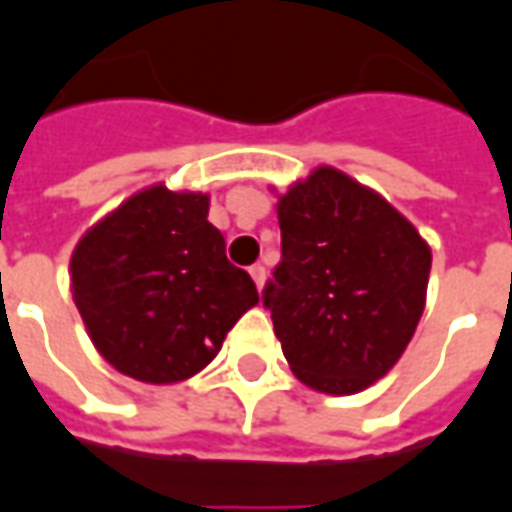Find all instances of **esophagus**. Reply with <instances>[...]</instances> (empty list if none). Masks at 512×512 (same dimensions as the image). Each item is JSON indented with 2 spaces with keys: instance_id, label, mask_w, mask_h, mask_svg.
I'll return each instance as SVG.
<instances>
[{
  "instance_id": "34e87169",
  "label": "esophagus",
  "mask_w": 512,
  "mask_h": 512,
  "mask_svg": "<svg viewBox=\"0 0 512 512\" xmlns=\"http://www.w3.org/2000/svg\"><path fill=\"white\" fill-rule=\"evenodd\" d=\"M250 278H253V281H256V286L262 289L264 278H267V270H264L262 264H253V267H250Z\"/></svg>"
}]
</instances>
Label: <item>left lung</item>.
<instances>
[{
  "label": "left lung",
  "instance_id": "left-lung-1",
  "mask_svg": "<svg viewBox=\"0 0 512 512\" xmlns=\"http://www.w3.org/2000/svg\"><path fill=\"white\" fill-rule=\"evenodd\" d=\"M281 262L262 292L286 361L306 386L355 394L400 361L419 325L430 248L342 170L317 168L278 198Z\"/></svg>",
  "mask_w": 512,
  "mask_h": 512
}]
</instances>
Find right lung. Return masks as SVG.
I'll return each mask as SVG.
<instances>
[{
  "label": "right lung",
  "instance_id": "obj_1",
  "mask_svg": "<svg viewBox=\"0 0 512 512\" xmlns=\"http://www.w3.org/2000/svg\"><path fill=\"white\" fill-rule=\"evenodd\" d=\"M209 195L148 187L79 239L71 289L90 339L118 372L179 383L201 372L234 322L259 303L226 259Z\"/></svg>",
  "mask_w": 512,
  "mask_h": 512
}]
</instances>
